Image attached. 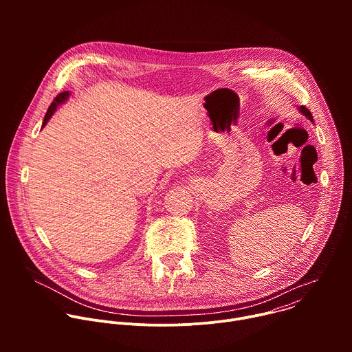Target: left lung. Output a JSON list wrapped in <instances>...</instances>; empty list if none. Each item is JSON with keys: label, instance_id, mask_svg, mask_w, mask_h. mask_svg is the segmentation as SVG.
<instances>
[{"label": "left lung", "instance_id": "1", "mask_svg": "<svg viewBox=\"0 0 352 352\" xmlns=\"http://www.w3.org/2000/svg\"><path fill=\"white\" fill-rule=\"evenodd\" d=\"M300 113H302L309 121H312L314 122V117H312V114H311V111L307 109V107H304V106H299V109H298Z\"/></svg>", "mask_w": 352, "mask_h": 352}]
</instances>
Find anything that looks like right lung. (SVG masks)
<instances>
[{
    "label": "right lung",
    "instance_id": "add662e5",
    "mask_svg": "<svg viewBox=\"0 0 352 352\" xmlns=\"http://www.w3.org/2000/svg\"><path fill=\"white\" fill-rule=\"evenodd\" d=\"M69 97V91H63V93H60L56 98H54V102L50 104V107H48V110H47V113H45V116H44V121H43V126L48 122V120L53 117V114L56 113V110H57V107L60 106V104H63V103H65V100ZM41 126V128H43Z\"/></svg>",
    "mask_w": 352,
    "mask_h": 352
}]
</instances>
